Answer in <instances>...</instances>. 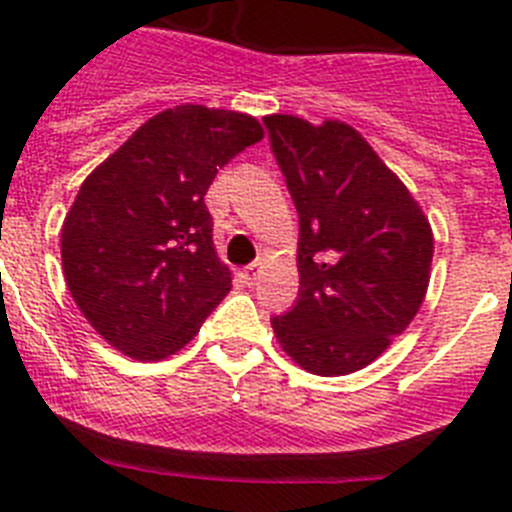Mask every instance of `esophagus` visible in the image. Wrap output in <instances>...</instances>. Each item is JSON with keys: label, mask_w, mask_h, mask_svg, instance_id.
Masks as SVG:
<instances>
[{"label": "esophagus", "mask_w": 512, "mask_h": 512, "mask_svg": "<svg viewBox=\"0 0 512 512\" xmlns=\"http://www.w3.org/2000/svg\"><path fill=\"white\" fill-rule=\"evenodd\" d=\"M259 271H261V264L246 266V279H248V284H256V277H259Z\"/></svg>", "instance_id": "esophagus-1"}]
</instances>
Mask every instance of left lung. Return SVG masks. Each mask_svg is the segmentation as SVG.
<instances>
[{
	"label": "left lung",
	"mask_w": 512,
	"mask_h": 512,
	"mask_svg": "<svg viewBox=\"0 0 512 512\" xmlns=\"http://www.w3.org/2000/svg\"><path fill=\"white\" fill-rule=\"evenodd\" d=\"M264 122L300 215V300L271 328L305 372L354 374L418 315L431 282V223L348 122L312 125L297 115Z\"/></svg>",
	"instance_id": "left-lung-1"
}]
</instances>
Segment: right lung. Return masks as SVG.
<instances>
[{"label":"right lung","mask_w":512,"mask_h":512,"mask_svg":"<svg viewBox=\"0 0 512 512\" xmlns=\"http://www.w3.org/2000/svg\"><path fill=\"white\" fill-rule=\"evenodd\" d=\"M264 138L253 115L179 104L143 122L84 179L61 225L66 287L81 315L135 361L182 351L230 292L205 194Z\"/></svg>","instance_id":"right-lung-1"}]
</instances>
